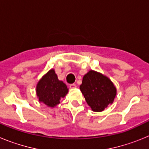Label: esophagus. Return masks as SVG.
I'll list each match as a JSON object with an SVG mask.
<instances>
[{"label":"esophagus","mask_w":149,"mask_h":149,"mask_svg":"<svg viewBox=\"0 0 149 149\" xmlns=\"http://www.w3.org/2000/svg\"><path fill=\"white\" fill-rule=\"evenodd\" d=\"M69 87H70L71 89H74V88L77 87V85H76V84H70V85H69Z\"/></svg>","instance_id":"1"}]
</instances>
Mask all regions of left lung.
Masks as SVG:
<instances>
[{
    "instance_id": "obj_1",
    "label": "left lung",
    "mask_w": 149,
    "mask_h": 149,
    "mask_svg": "<svg viewBox=\"0 0 149 149\" xmlns=\"http://www.w3.org/2000/svg\"><path fill=\"white\" fill-rule=\"evenodd\" d=\"M80 89L94 112L103 111L112 104L117 93L116 88L109 77L93 70H89L84 76Z\"/></svg>"
}]
</instances>
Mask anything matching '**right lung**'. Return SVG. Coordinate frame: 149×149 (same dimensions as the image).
I'll use <instances>...</instances> for the list:
<instances>
[{
  "mask_svg": "<svg viewBox=\"0 0 149 149\" xmlns=\"http://www.w3.org/2000/svg\"><path fill=\"white\" fill-rule=\"evenodd\" d=\"M36 95L39 102L49 107H55L60 103V99L68 93V89L60 81L54 69H51L39 81L36 85Z\"/></svg>",
  "mask_w": 149,
  "mask_h": 149,
  "instance_id": "obj_1",
  "label": "right lung"
}]
</instances>
